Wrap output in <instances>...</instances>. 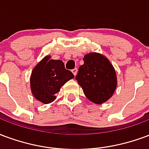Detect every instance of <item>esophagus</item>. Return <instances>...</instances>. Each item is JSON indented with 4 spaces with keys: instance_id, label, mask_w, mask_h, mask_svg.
<instances>
[{
    "instance_id": "obj_1",
    "label": "esophagus",
    "mask_w": 149,
    "mask_h": 149,
    "mask_svg": "<svg viewBox=\"0 0 149 149\" xmlns=\"http://www.w3.org/2000/svg\"><path fill=\"white\" fill-rule=\"evenodd\" d=\"M71 71H72V73L74 74V75L75 76L76 74H77V72H78V69H77V68H74Z\"/></svg>"
}]
</instances>
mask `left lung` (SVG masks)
<instances>
[{
	"label": "left lung",
	"instance_id": "8db88e82",
	"mask_svg": "<svg viewBox=\"0 0 149 149\" xmlns=\"http://www.w3.org/2000/svg\"><path fill=\"white\" fill-rule=\"evenodd\" d=\"M75 79L86 97L96 104H102L111 97L117 86V75L113 65L98 53H89L83 58Z\"/></svg>",
	"mask_w": 149,
	"mask_h": 149
}]
</instances>
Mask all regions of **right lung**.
Wrapping results in <instances>:
<instances>
[{
    "instance_id": "obj_1",
    "label": "right lung",
    "mask_w": 149,
    "mask_h": 149,
    "mask_svg": "<svg viewBox=\"0 0 149 149\" xmlns=\"http://www.w3.org/2000/svg\"><path fill=\"white\" fill-rule=\"evenodd\" d=\"M50 58L48 55L44 57L35 67L30 79L31 93L44 104L53 102L61 86L74 77L71 71L65 69L63 61Z\"/></svg>"
}]
</instances>
